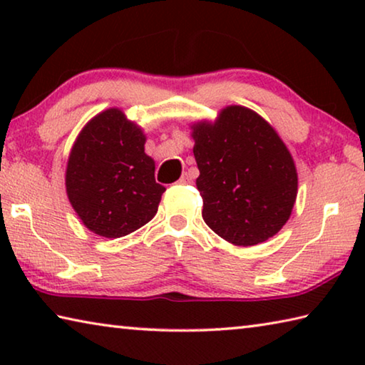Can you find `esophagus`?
<instances>
[{
    "mask_svg": "<svg viewBox=\"0 0 365 365\" xmlns=\"http://www.w3.org/2000/svg\"><path fill=\"white\" fill-rule=\"evenodd\" d=\"M191 182H193V178H191L190 174H183L180 177V180H178V183H180V185H190Z\"/></svg>",
    "mask_w": 365,
    "mask_h": 365,
    "instance_id": "1",
    "label": "esophagus"
}]
</instances>
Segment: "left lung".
<instances>
[{
    "instance_id": "left-lung-1",
    "label": "left lung",
    "mask_w": 365,
    "mask_h": 365,
    "mask_svg": "<svg viewBox=\"0 0 365 365\" xmlns=\"http://www.w3.org/2000/svg\"><path fill=\"white\" fill-rule=\"evenodd\" d=\"M191 128L196 187L209 228L237 246H255L279 233L292 215L298 174L270 123L248 108L228 106L214 123Z\"/></svg>"
}]
</instances>
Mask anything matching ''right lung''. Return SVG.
I'll return each instance as SVG.
<instances>
[{"label": "right lung", "mask_w": 365, "mask_h": 365, "mask_svg": "<svg viewBox=\"0 0 365 365\" xmlns=\"http://www.w3.org/2000/svg\"><path fill=\"white\" fill-rule=\"evenodd\" d=\"M146 137L120 109L95 115L78 133L67 160L66 190L83 225L120 238L148 224L165 191L154 178Z\"/></svg>", "instance_id": "1"}]
</instances>
